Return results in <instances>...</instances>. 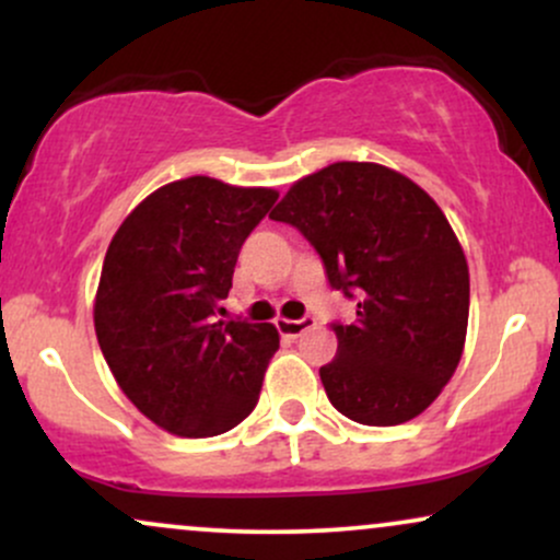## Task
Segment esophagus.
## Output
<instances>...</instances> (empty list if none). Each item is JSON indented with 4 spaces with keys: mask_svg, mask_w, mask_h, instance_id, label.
<instances>
[{
    "mask_svg": "<svg viewBox=\"0 0 560 560\" xmlns=\"http://www.w3.org/2000/svg\"><path fill=\"white\" fill-rule=\"evenodd\" d=\"M316 326V318L311 316H302V318H276V329L284 337H300L302 331L313 329Z\"/></svg>",
    "mask_w": 560,
    "mask_h": 560,
    "instance_id": "obj_1",
    "label": "esophagus"
}]
</instances>
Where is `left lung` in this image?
<instances>
[{"instance_id": "left-lung-1", "label": "left lung", "mask_w": 560, "mask_h": 560, "mask_svg": "<svg viewBox=\"0 0 560 560\" xmlns=\"http://www.w3.org/2000/svg\"><path fill=\"white\" fill-rule=\"evenodd\" d=\"M324 260L331 289L358 300L331 324L320 365L334 408L365 427L423 413L458 369L468 326V266L445 213L421 186L376 163H334L276 205Z\"/></svg>"}]
</instances>
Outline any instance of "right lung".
I'll return each instance as SVG.
<instances>
[{"mask_svg":"<svg viewBox=\"0 0 560 560\" xmlns=\"http://www.w3.org/2000/svg\"><path fill=\"white\" fill-rule=\"evenodd\" d=\"M279 199L191 176L160 186L115 231L94 329L115 382L178 436H215L258 405L279 350L271 324L218 320L244 240Z\"/></svg>","mask_w":560,"mask_h":560,"instance_id":"obj_1","label":"right lung"}]
</instances>
